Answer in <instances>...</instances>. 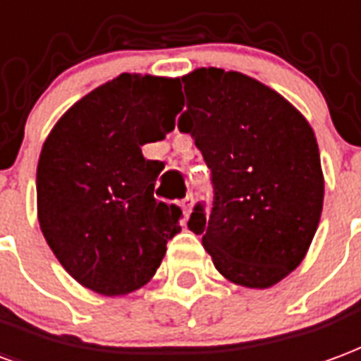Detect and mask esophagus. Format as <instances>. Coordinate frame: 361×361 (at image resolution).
Wrapping results in <instances>:
<instances>
[{"label": "esophagus", "mask_w": 361, "mask_h": 361, "mask_svg": "<svg viewBox=\"0 0 361 361\" xmlns=\"http://www.w3.org/2000/svg\"><path fill=\"white\" fill-rule=\"evenodd\" d=\"M193 204H195V199L193 195H188L183 201H181V208H183V214L189 216L191 214V210H193Z\"/></svg>", "instance_id": "34e87169"}]
</instances>
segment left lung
Masks as SVG:
<instances>
[{
	"label": "left lung",
	"instance_id": "obj_1",
	"mask_svg": "<svg viewBox=\"0 0 361 361\" xmlns=\"http://www.w3.org/2000/svg\"><path fill=\"white\" fill-rule=\"evenodd\" d=\"M178 120L212 172L214 202L193 208L216 269L235 285L268 289L302 262L323 208L316 135L289 101L241 72L197 68L183 78Z\"/></svg>",
	"mask_w": 361,
	"mask_h": 361
}]
</instances>
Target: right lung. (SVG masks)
<instances>
[{
    "label": "right lung",
    "instance_id": "add662e5",
    "mask_svg": "<svg viewBox=\"0 0 361 361\" xmlns=\"http://www.w3.org/2000/svg\"><path fill=\"white\" fill-rule=\"evenodd\" d=\"M178 78L120 74L66 111L38 160V220L61 266L105 296L151 281L180 233L181 210L154 199L164 164L141 145L166 137L180 113Z\"/></svg>",
    "mask_w": 361,
    "mask_h": 361
}]
</instances>
